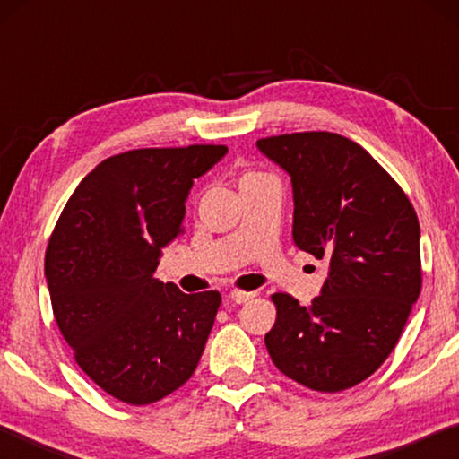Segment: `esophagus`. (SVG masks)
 Returning a JSON list of instances; mask_svg holds the SVG:
<instances>
[{
	"mask_svg": "<svg viewBox=\"0 0 459 459\" xmlns=\"http://www.w3.org/2000/svg\"><path fill=\"white\" fill-rule=\"evenodd\" d=\"M255 293L253 291H238V290H232L229 293V299L232 301V304H247L248 299H253Z\"/></svg>",
	"mask_w": 459,
	"mask_h": 459,
	"instance_id": "obj_1",
	"label": "esophagus"
}]
</instances>
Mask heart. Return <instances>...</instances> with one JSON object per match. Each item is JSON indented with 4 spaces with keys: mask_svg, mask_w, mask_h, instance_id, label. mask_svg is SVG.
<instances>
[{
    "mask_svg": "<svg viewBox=\"0 0 459 459\" xmlns=\"http://www.w3.org/2000/svg\"><path fill=\"white\" fill-rule=\"evenodd\" d=\"M257 176H261V174H247L243 180H251V178H257ZM243 180H240V182H243Z\"/></svg>",
    "mask_w": 459,
    "mask_h": 459,
    "instance_id": "obj_1",
    "label": "heart"
}]
</instances>
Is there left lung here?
<instances>
[{
    "mask_svg": "<svg viewBox=\"0 0 459 459\" xmlns=\"http://www.w3.org/2000/svg\"><path fill=\"white\" fill-rule=\"evenodd\" d=\"M291 178L293 243L328 263L312 306L275 293L271 360L295 383L338 393L368 378L421 291L417 214L397 182L351 139L328 131L259 139Z\"/></svg>",
    "mask_w": 459,
    "mask_h": 459,
    "instance_id": "left-lung-1",
    "label": "left lung"
}]
</instances>
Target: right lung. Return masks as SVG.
I'll use <instances>...</instances> for the list:
<instances>
[{"instance_id":"obj_1","label":"right lung","mask_w":459,"mask_h":459,"mask_svg":"<svg viewBox=\"0 0 459 459\" xmlns=\"http://www.w3.org/2000/svg\"><path fill=\"white\" fill-rule=\"evenodd\" d=\"M224 145L111 155L76 186L44 259L54 317L79 367L111 397L150 405L196 370L219 291L184 293L153 273L182 235L194 180Z\"/></svg>"}]
</instances>
